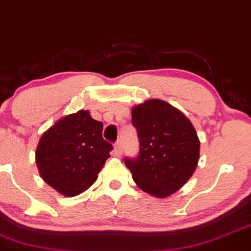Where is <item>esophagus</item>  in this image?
<instances>
[{
    "instance_id": "obj_1",
    "label": "esophagus",
    "mask_w": 251,
    "mask_h": 251,
    "mask_svg": "<svg viewBox=\"0 0 251 251\" xmlns=\"http://www.w3.org/2000/svg\"><path fill=\"white\" fill-rule=\"evenodd\" d=\"M114 153L117 155H122L123 153V143L122 140H118L116 143V145H114Z\"/></svg>"
}]
</instances>
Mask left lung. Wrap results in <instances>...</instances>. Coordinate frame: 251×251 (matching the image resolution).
Instances as JSON below:
<instances>
[{"mask_svg":"<svg viewBox=\"0 0 251 251\" xmlns=\"http://www.w3.org/2000/svg\"><path fill=\"white\" fill-rule=\"evenodd\" d=\"M139 153L125 165L143 191L164 198L190 179L200 159V139L190 120L170 103L151 99L132 108Z\"/></svg>","mask_w":251,"mask_h":251,"instance_id":"obj_1","label":"left lung"}]
</instances>
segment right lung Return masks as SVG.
Wrapping results in <instances>:
<instances>
[{
    "label": "right lung",
    "instance_id": "obj_1",
    "mask_svg": "<svg viewBox=\"0 0 251 251\" xmlns=\"http://www.w3.org/2000/svg\"><path fill=\"white\" fill-rule=\"evenodd\" d=\"M102 127L83 109L57 120L42 134L36 149L42 179L66 197L87 190L113 150L103 140Z\"/></svg>",
    "mask_w": 251,
    "mask_h": 251
}]
</instances>
